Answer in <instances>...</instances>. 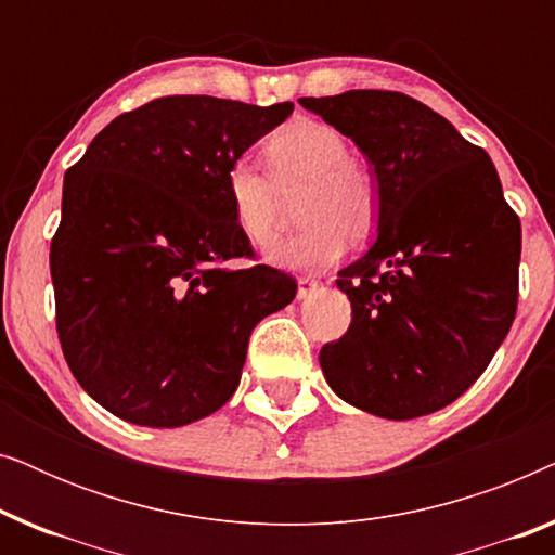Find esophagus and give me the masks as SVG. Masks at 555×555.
I'll use <instances>...</instances> for the list:
<instances>
[{"label": "esophagus", "instance_id": "1", "mask_svg": "<svg viewBox=\"0 0 555 555\" xmlns=\"http://www.w3.org/2000/svg\"><path fill=\"white\" fill-rule=\"evenodd\" d=\"M318 287H321V283H318V280H313V278H298V300L310 298V295H313Z\"/></svg>", "mask_w": 555, "mask_h": 555}]
</instances>
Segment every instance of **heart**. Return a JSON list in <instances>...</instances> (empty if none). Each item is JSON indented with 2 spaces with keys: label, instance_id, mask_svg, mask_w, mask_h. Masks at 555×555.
Here are the masks:
<instances>
[{
  "label": "heart",
  "instance_id": "heart-1",
  "mask_svg": "<svg viewBox=\"0 0 555 555\" xmlns=\"http://www.w3.org/2000/svg\"><path fill=\"white\" fill-rule=\"evenodd\" d=\"M280 189L302 184L298 222L302 230L272 247L268 262L315 272L346 255L348 240H366L378 222L382 192L361 162L351 158L346 135L328 124L298 118L280 128L264 146ZM224 196L237 230L255 247L278 237V189L268 173L237 158L224 171Z\"/></svg>",
  "mask_w": 555,
  "mask_h": 555
}]
</instances>
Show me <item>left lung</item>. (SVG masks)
I'll list each match as a JSON object with an SVG mask.
<instances>
[{
	"label": "left lung",
	"mask_w": 555,
	"mask_h": 555,
	"mask_svg": "<svg viewBox=\"0 0 555 555\" xmlns=\"http://www.w3.org/2000/svg\"><path fill=\"white\" fill-rule=\"evenodd\" d=\"M300 105L361 149L382 192L376 242L338 272L353 318L321 348L325 382L384 420L437 412L511 331L520 219L490 156L414 98L348 90Z\"/></svg>",
	"instance_id": "obj_1"
}]
</instances>
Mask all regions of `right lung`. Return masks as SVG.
I'll return each instance as SVG.
<instances>
[{"label": "right lung", "mask_w": 555, "mask_h": 555, "mask_svg": "<svg viewBox=\"0 0 555 555\" xmlns=\"http://www.w3.org/2000/svg\"><path fill=\"white\" fill-rule=\"evenodd\" d=\"M293 103L156 98L113 118L63 181L50 245L57 336L78 384L141 427L204 420L237 391L249 333L298 283L253 247L224 196L227 166Z\"/></svg>", "instance_id": "1"}]
</instances>
